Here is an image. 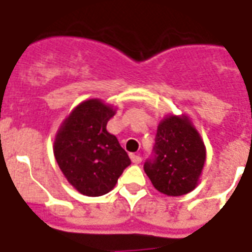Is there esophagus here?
I'll use <instances>...</instances> for the list:
<instances>
[{"label":"esophagus","mask_w":252,"mask_h":252,"mask_svg":"<svg viewBox=\"0 0 252 252\" xmlns=\"http://www.w3.org/2000/svg\"><path fill=\"white\" fill-rule=\"evenodd\" d=\"M131 160L133 164H140L141 163V158L139 155H131Z\"/></svg>","instance_id":"1"}]
</instances>
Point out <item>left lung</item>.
<instances>
[{
  "label": "left lung",
  "instance_id": "left-lung-1",
  "mask_svg": "<svg viewBox=\"0 0 252 252\" xmlns=\"http://www.w3.org/2000/svg\"><path fill=\"white\" fill-rule=\"evenodd\" d=\"M206 161V147L187 116L165 117L155 137L154 158L144 171L159 192L182 196L197 186Z\"/></svg>",
  "mask_w": 252,
  "mask_h": 252
}]
</instances>
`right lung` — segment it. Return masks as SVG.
<instances>
[{"instance_id": "1", "label": "right lung", "mask_w": 252, "mask_h": 252, "mask_svg": "<svg viewBox=\"0 0 252 252\" xmlns=\"http://www.w3.org/2000/svg\"><path fill=\"white\" fill-rule=\"evenodd\" d=\"M116 109L98 98L83 101L70 112L56 135V161L69 183L87 196L111 191L131 164L115 135L107 131Z\"/></svg>"}]
</instances>
